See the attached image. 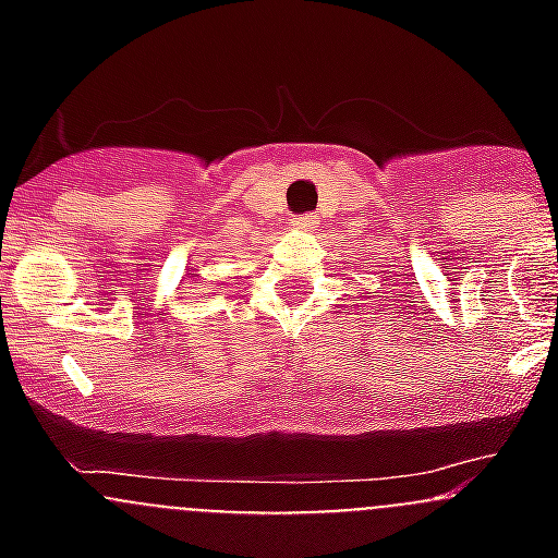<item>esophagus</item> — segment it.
I'll return each instance as SVG.
<instances>
[{
    "label": "esophagus",
    "instance_id": "34e87169",
    "mask_svg": "<svg viewBox=\"0 0 558 558\" xmlns=\"http://www.w3.org/2000/svg\"><path fill=\"white\" fill-rule=\"evenodd\" d=\"M293 229H299V231H313L315 226H318V218H315V215H302V218H293Z\"/></svg>",
    "mask_w": 558,
    "mask_h": 558
}]
</instances>
